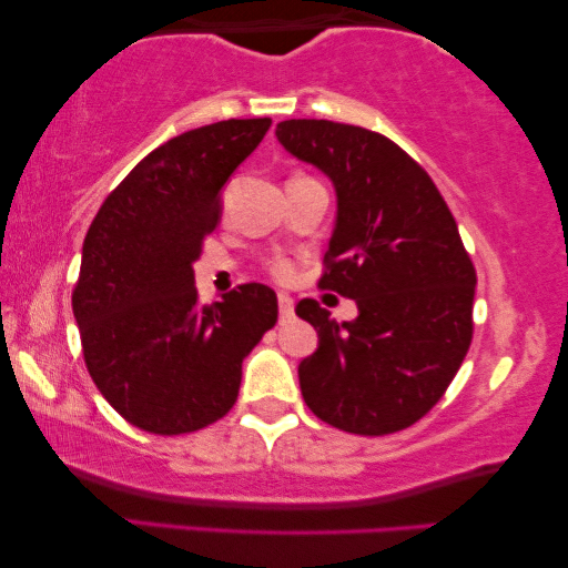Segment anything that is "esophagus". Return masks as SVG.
Here are the masks:
<instances>
[{
    "label": "esophagus",
    "instance_id": "34e87169",
    "mask_svg": "<svg viewBox=\"0 0 568 568\" xmlns=\"http://www.w3.org/2000/svg\"><path fill=\"white\" fill-rule=\"evenodd\" d=\"M294 317V300L290 294H278V321L282 323H290Z\"/></svg>",
    "mask_w": 568,
    "mask_h": 568
}]
</instances>
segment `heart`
I'll return each instance as SVG.
<instances>
[{
	"instance_id": "b5f03b06",
	"label": "heart",
	"mask_w": 568,
	"mask_h": 568,
	"mask_svg": "<svg viewBox=\"0 0 568 568\" xmlns=\"http://www.w3.org/2000/svg\"><path fill=\"white\" fill-rule=\"evenodd\" d=\"M274 274H276L278 278H286V276L292 274V266H290V263H276V266H274Z\"/></svg>"
}]
</instances>
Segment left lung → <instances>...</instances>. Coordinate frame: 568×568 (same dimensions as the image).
Masks as SVG:
<instances>
[{
	"label": "left lung",
	"instance_id": "left-lung-1",
	"mask_svg": "<svg viewBox=\"0 0 568 568\" xmlns=\"http://www.w3.org/2000/svg\"><path fill=\"white\" fill-rule=\"evenodd\" d=\"M276 139L336 189L321 290L356 302L336 323L315 300L294 307L317 331L300 362L307 408L336 429L379 437L416 424L445 395L473 338L476 268L426 170L375 131L290 119Z\"/></svg>",
	"mask_w": 568,
	"mask_h": 568
}]
</instances>
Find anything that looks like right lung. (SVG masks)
I'll list each match as a JSON object with an SVG mask.
<instances>
[{"instance_id":"add662e5","label":"right lung","mask_w":568,"mask_h":568,"mask_svg":"<svg viewBox=\"0 0 568 568\" xmlns=\"http://www.w3.org/2000/svg\"><path fill=\"white\" fill-rule=\"evenodd\" d=\"M271 119H230L173 136L103 201L72 294L84 364L129 424L185 434L235 406L243 359L274 328L276 292L243 284L201 305L193 261L222 214V189Z\"/></svg>"}]
</instances>
